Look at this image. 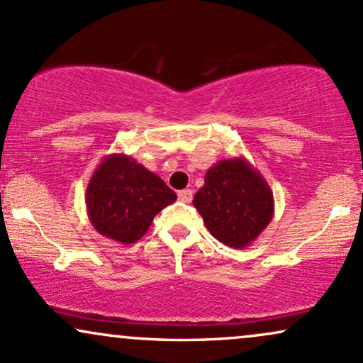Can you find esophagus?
Listing matches in <instances>:
<instances>
[{"instance_id": "esophagus-1", "label": "esophagus", "mask_w": 363, "mask_h": 363, "mask_svg": "<svg viewBox=\"0 0 363 363\" xmlns=\"http://www.w3.org/2000/svg\"><path fill=\"white\" fill-rule=\"evenodd\" d=\"M177 196H179V199H181L182 203H191V201H193V189L179 191Z\"/></svg>"}]
</instances>
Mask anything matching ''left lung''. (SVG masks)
I'll use <instances>...</instances> for the list:
<instances>
[{
    "label": "left lung",
    "instance_id": "1",
    "mask_svg": "<svg viewBox=\"0 0 363 363\" xmlns=\"http://www.w3.org/2000/svg\"><path fill=\"white\" fill-rule=\"evenodd\" d=\"M193 205L210 234L228 247L251 245L274 215L273 191L244 157L216 162Z\"/></svg>",
    "mask_w": 363,
    "mask_h": 363
}]
</instances>
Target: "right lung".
Instances as JSON below:
<instances>
[{
	"instance_id": "obj_1",
	"label": "right lung",
	"mask_w": 363,
	"mask_h": 363,
	"mask_svg": "<svg viewBox=\"0 0 363 363\" xmlns=\"http://www.w3.org/2000/svg\"><path fill=\"white\" fill-rule=\"evenodd\" d=\"M177 199L157 174L124 153L107 155L86 186V213L99 234L119 244H135L153 216Z\"/></svg>"
}]
</instances>
